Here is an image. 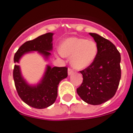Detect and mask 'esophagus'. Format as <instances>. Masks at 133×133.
<instances>
[{
	"label": "esophagus",
	"mask_w": 133,
	"mask_h": 133,
	"mask_svg": "<svg viewBox=\"0 0 133 133\" xmlns=\"http://www.w3.org/2000/svg\"><path fill=\"white\" fill-rule=\"evenodd\" d=\"M73 73V70H72L71 68H69V69H68V74L70 75H71Z\"/></svg>",
	"instance_id": "34e87169"
}]
</instances>
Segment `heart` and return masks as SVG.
Masks as SVG:
<instances>
[{
    "label": "heart",
    "mask_w": 133,
    "mask_h": 133,
    "mask_svg": "<svg viewBox=\"0 0 133 133\" xmlns=\"http://www.w3.org/2000/svg\"><path fill=\"white\" fill-rule=\"evenodd\" d=\"M97 51L95 41L75 37L66 39L60 47L62 55L71 58V64L77 70L84 69L91 65L96 58Z\"/></svg>",
    "instance_id": "1"
}]
</instances>
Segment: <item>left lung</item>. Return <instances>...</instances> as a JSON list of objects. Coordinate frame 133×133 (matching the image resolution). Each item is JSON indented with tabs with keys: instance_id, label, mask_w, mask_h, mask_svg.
Listing matches in <instances>:
<instances>
[{
	"instance_id": "left-lung-1",
	"label": "left lung",
	"mask_w": 133,
	"mask_h": 133,
	"mask_svg": "<svg viewBox=\"0 0 133 133\" xmlns=\"http://www.w3.org/2000/svg\"><path fill=\"white\" fill-rule=\"evenodd\" d=\"M98 51L91 65L80 73L82 83L77 93L87 104L99 105L114 96L121 79V56L112 42L99 35L90 33Z\"/></svg>"
}]
</instances>
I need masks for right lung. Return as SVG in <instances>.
<instances>
[{
	"label": "right lung",
	"instance_id": "add662e5",
	"mask_svg": "<svg viewBox=\"0 0 133 133\" xmlns=\"http://www.w3.org/2000/svg\"><path fill=\"white\" fill-rule=\"evenodd\" d=\"M53 35L52 33H47L24 42L15 54V63L19 62L24 54L31 51H38L47 59L51 55L49 51L53 49ZM67 75V67L51 68L47 65L42 80L37 85L31 86L21 75L20 66L15 64L13 71L15 87L19 97L26 104L38 109L47 108L55 102L58 96V84Z\"/></svg>",
	"mask_w": 133,
	"mask_h": 133
}]
</instances>
